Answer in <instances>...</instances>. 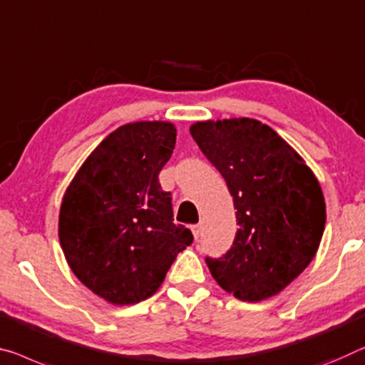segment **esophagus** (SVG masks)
<instances>
[{
  "label": "esophagus",
  "mask_w": 365,
  "mask_h": 365,
  "mask_svg": "<svg viewBox=\"0 0 365 365\" xmlns=\"http://www.w3.org/2000/svg\"><path fill=\"white\" fill-rule=\"evenodd\" d=\"M190 230H192V235H194V238L197 240V238L200 237V230H202V225H200V223H195V225L190 227Z\"/></svg>",
  "instance_id": "esophagus-1"
}]
</instances>
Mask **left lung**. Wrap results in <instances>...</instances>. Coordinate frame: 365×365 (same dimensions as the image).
Returning <instances> with one entry per match:
<instances>
[{"mask_svg":"<svg viewBox=\"0 0 365 365\" xmlns=\"http://www.w3.org/2000/svg\"><path fill=\"white\" fill-rule=\"evenodd\" d=\"M189 130L225 179L237 209L233 246L205 259L212 277L243 302L277 295L305 271L322 241L327 205L318 179L256 119L195 122Z\"/></svg>","mask_w":365,"mask_h":365,"instance_id":"obj_1","label":"left lung"}]
</instances>
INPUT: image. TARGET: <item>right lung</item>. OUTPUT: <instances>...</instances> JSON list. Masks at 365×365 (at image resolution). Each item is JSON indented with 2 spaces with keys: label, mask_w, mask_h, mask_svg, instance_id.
I'll list each match as a JSON object with an SVG mask.
<instances>
[{
  "label": "right lung",
  "mask_w": 365,
  "mask_h": 365,
  "mask_svg": "<svg viewBox=\"0 0 365 365\" xmlns=\"http://www.w3.org/2000/svg\"><path fill=\"white\" fill-rule=\"evenodd\" d=\"M171 122L125 124L101 142L63 195L58 238L66 262L112 305L147 300L163 284L192 233L175 225L158 175L171 158Z\"/></svg>",
  "instance_id": "right-lung-1"
}]
</instances>
